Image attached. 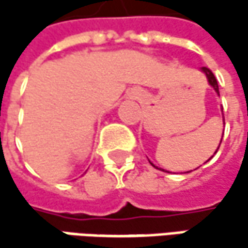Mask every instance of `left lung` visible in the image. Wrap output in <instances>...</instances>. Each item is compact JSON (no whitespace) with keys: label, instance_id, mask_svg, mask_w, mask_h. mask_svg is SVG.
Returning <instances> with one entry per match:
<instances>
[{"label":"left lung","instance_id":"1","mask_svg":"<svg viewBox=\"0 0 248 248\" xmlns=\"http://www.w3.org/2000/svg\"><path fill=\"white\" fill-rule=\"evenodd\" d=\"M202 72L205 73L207 76V78H208V83L214 87V90L220 94V92H218V83H217V78H216V76L213 75V72L210 70V69H207V67H202ZM220 145H221V142H220ZM220 148V146H218ZM218 151V149H217Z\"/></svg>","mask_w":248,"mask_h":248}]
</instances>
